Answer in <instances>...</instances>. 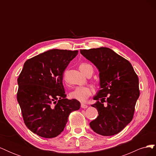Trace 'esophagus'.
Segmentation results:
<instances>
[{
  "mask_svg": "<svg viewBox=\"0 0 156 156\" xmlns=\"http://www.w3.org/2000/svg\"><path fill=\"white\" fill-rule=\"evenodd\" d=\"M81 108H87L88 107V105H85V104H84V103H81Z\"/></svg>",
  "mask_w": 156,
  "mask_h": 156,
  "instance_id": "34e87169",
  "label": "esophagus"
}]
</instances>
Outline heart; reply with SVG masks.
I'll list each match as a JSON object with an SVG mask.
<instances>
[{"instance_id":"b5f03b06","label":"heart","mask_w":156,"mask_h":156,"mask_svg":"<svg viewBox=\"0 0 156 156\" xmlns=\"http://www.w3.org/2000/svg\"><path fill=\"white\" fill-rule=\"evenodd\" d=\"M90 68H92V66L87 63H83L79 66L80 70L84 74ZM92 93V89L89 87H77L69 93V97L79 101L84 102L91 96Z\"/></svg>"}]
</instances>
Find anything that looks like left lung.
<instances>
[{"label":"left lung","instance_id":"8db88e82","mask_svg":"<svg viewBox=\"0 0 156 156\" xmlns=\"http://www.w3.org/2000/svg\"><path fill=\"white\" fill-rule=\"evenodd\" d=\"M80 52L100 72L101 90L93 98L96 103L91 105L97 108L99 115L90 126L103 136L119 133L133 117L140 95L137 75L128 60L109 48L102 47Z\"/></svg>","mask_w":156,"mask_h":156}]
</instances>
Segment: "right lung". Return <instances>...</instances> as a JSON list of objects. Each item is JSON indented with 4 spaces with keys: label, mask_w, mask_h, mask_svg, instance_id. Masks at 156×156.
Here are the masks:
<instances>
[{
    "label": "right lung",
    "mask_w": 156,
    "mask_h": 156,
    "mask_svg": "<svg viewBox=\"0 0 156 156\" xmlns=\"http://www.w3.org/2000/svg\"><path fill=\"white\" fill-rule=\"evenodd\" d=\"M78 51L51 49L27 60L17 79V101L27 127L41 137L62 132L69 114L81 103L68 100L63 73Z\"/></svg>",
    "instance_id": "obj_1"
}]
</instances>
